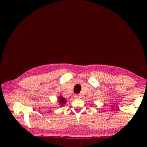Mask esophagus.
I'll return each mask as SVG.
<instances>
[{
  "mask_svg": "<svg viewBox=\"0 0 147 147\" xmlns=\"http://www.w3.org/2000/svg\"><path fill=\"white\" fill-rule=\"evenodd\" d=\"M74 97H75V98H76V99H80L81 97V95L79 94H75Z\"/></svg>",
  "mask_w": 147,
  "mask_h": 147,
  "instance_id": "obj_1",
  "label": "esophagus"
}]
</instances>
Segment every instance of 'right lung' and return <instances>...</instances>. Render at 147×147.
I'll list each match as a JSON object with an SVG mask.
<instances>
[{
	"label": "right lung",
	"mask_w": 147,
	"mask_h": 147,
	"mask_svg": "<svg viewBox=\"0 0 147 147\" xmlns=\"http://www.w3.org/2000/svg\"><path fill=\"white\" fill-rule=\"evenodd\" d=\"M58 98H59L58 99H59V102H60L61 105H64V104H65L66 102H67L66 100L63 97H59Z\"/></svg>",
	"instance_id": "1"
}]
</instances>
